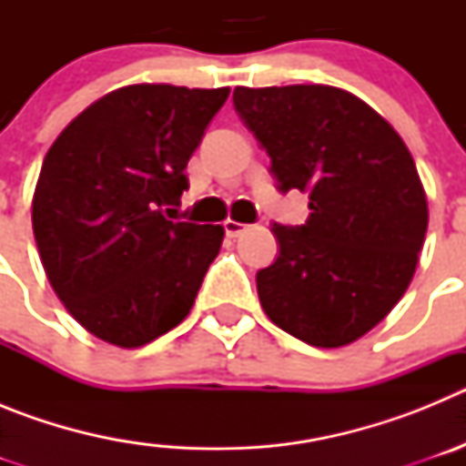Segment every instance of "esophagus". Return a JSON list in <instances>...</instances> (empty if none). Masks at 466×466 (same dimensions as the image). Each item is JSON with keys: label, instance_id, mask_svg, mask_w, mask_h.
<instances>
[{"label": "esophagus", "instance_id": "esophagus-1", "mask_svg": "<svg viewBox=\"0 0 466 466\" xmlns=\"http://www.w3.org/2000/svg\"><path fill=\"white\" fill-rule=\"evenodd\" d=\"M245 228H247V224H240V221H233V219L224 221V230L228 238L242 236V233H245Z\"/></svg>", "mask_w": 466, "mask_h": 466}]
</instances>
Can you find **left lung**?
Wrapping results in <instances>:
<instances>
[{
    "mask_svg": "<svg viewBox=\"0 0 466 466\" xmlns=\"http://www.w3.org/2000/svg\"><path fill=\"white\" fill-rule=\"evenodd\" d=\"M279 191L310 198L303 226L273 224L279 257L257 273L270 322L343 348L382 322L413 279L427 196L409 147L376 109L333 86L233 90Z\"/></svg>",
    "mask_w": 466,
    "mask_h": 466,
    "instance_id": "left-lung-1",
    "label": "left lung"
}]
</instances>
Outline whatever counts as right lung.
Returning <instances> with one entry per match:
<instances>
[{
	"mask_svg": "<svg viewBox=\"0 0 466 466\" xmlns=\"http://www.w3.org/2000/svg\"><path fill=\"white\" fill-rule=\"evenodd\" d=\"M228 93L123 86L81 111L44 158L32 198L41 263L69 315L105 343L142 348L191 312L224 228L170 221V208Z\"/></svg>",
	"mask_w": 466,
	"mask_h": 466,
	"instance_id": "right-lung-1",
	"label": "right lung"
}]
</instances>
